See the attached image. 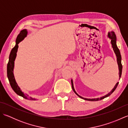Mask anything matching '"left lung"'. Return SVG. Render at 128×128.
I'll return each mask as SVG.
<instances>
[{"instance_id":"8db88e82","label":"left lung","mask_w":128,"mask_h":128,"mask_svg":"<svg viewBox=\"0 0 128 128\" xmlns=\"http://www.w3.org/2000/svg\"><path fill=\"white\" fill-rule=\"evenodd\" d=\"M108 37L110 38L111 40V44H112V47L113 48V50L115 54H116V60H117V63L118 65V68H119V78L121 77V75H122V62H121V60H122V57H121V55H120V51H119V50L118 49V48L117 47V46H116V36L114 34V32L113 31H112L110 32H108ZM72 81V88L73 90V91L75 92V93L78 96L80 97L81 98H82L85 100H90V101H97V100H101L102 99H104V98L107 97L108 96H110V95L112 94L113 92L116 89V88H117V86L118 85L119 82H117L116 84V85H115L114 88H113V90L112 91H111L109 94H106V96H103L100 98H92V99H88V98H84L82 97H81L80 96H79L76 91H75V89L74 88V85H73V82H72V80H71Z\"/></svg>"}]
</instances>
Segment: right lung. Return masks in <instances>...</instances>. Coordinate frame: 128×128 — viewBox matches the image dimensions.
<instances>
[{
	"instance_id": "1",
	"label": "right lung",
	"mask_w": 128,
	"mask_h": 128,
	"mask_svg": "<svg viewBox=\"0 0 128 128\" xmlns=\"http://www.w3.org/2000/svg\"><path fill=\"white\" fill-rule=\"evenodd\" d=\"M27 34H28V31H27L26 30H23L20 31V34H18L17 38H16V45L12 49L9 56V62H8L7 65V76L11 87H12V88L16 94L24 97L25 99H28L30 100H35V99L33 98L28 97V95L25 94L21 91L20 88H19L18 84L16 82L14 76L13 74L14 67V61L16 58V53H17L18 49V44L21 40H24V38L27 36Z\"/></svg>"
}]
</instances>
